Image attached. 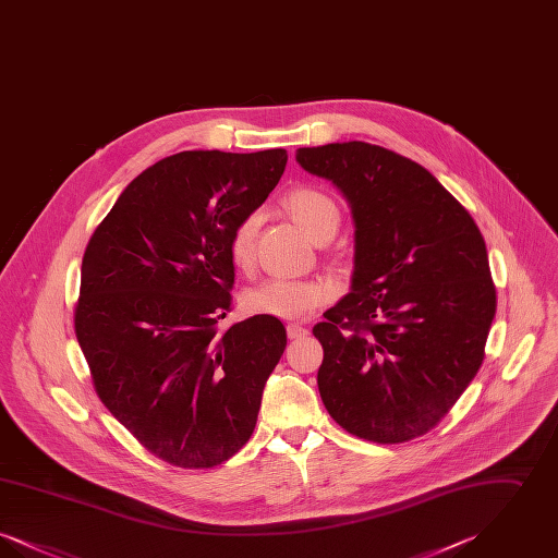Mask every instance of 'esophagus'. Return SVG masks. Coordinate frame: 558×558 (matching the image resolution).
<instances>
[{
	"instance_id": "esophagus-1",
	"label": "esophagus",
	"mask_w": 558,
	"mask_h": 558,
	"mask_svg": "<svg viewBox=\"0 0 558 558\" xmlns=\"http://www.w3.org/2000/svg\"><path fill=\"white\" fill-rule=\"evenodd\" d=\"M287 332H289V339H301V337L310 335V328L303 326V324H299V322H292V324L287 326Z\"/></svg>"
}]
</instances>
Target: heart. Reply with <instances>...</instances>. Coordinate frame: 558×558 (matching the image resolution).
Returning a JSON list of instances; mask_svg holds the SVG:
<instances>
[{
	"mask_svg": "<svg viewBox=\"0 0 558 558\" xmlns=\"http://www.w3.org/2000/svg\"><path fill=\"white\" fill-rule=\"evenodd\" d=\"M284 207L303 232L316 242L330 239L341 221L337 203L318 187L299 186L284 198ZM259 213H248L234 226L228 251L230 259L240 269H248L255 259V239L259 230ZM326 287L318 280L267 278L244 292V305L253 314L274 318H305L326 299Z\"/></svg>",
	"mask_w": 558,
	"mask_h": 558,
	"instance_id": "b5f03b06",
	"label": "heart"
}]
</instances>
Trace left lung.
Segmentation results:
<instances>
[{
  "label": "left lung",
  "instance_id": "obj_1",
  "mask_svg": "<svg viewBox=\"0 0 558 558\" xmlns=\"http://www.w3.org/2000/svg\"><path fill=\"white\" fill-rule=\"evenodd\" d=\"M296 160L343 192L355 223L351 292L314 326L322 401L355 437H421L485 355L496 316L485 240L435 175L393 150L337 142Z\"/></svg>",
  "mask_w": 558,
  "mask_h": 558
}]
</instances>
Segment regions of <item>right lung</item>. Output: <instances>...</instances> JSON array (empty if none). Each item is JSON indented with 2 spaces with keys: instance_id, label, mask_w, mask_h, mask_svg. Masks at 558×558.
Returning <instances> with one entry per match:
<instances>
[{
  "instance_id": "add662e5",
  "label": "right lung",
  "mask_w": 558,
  "mask_h": 558,
  "mask_svg": "<svg viewBox=\"0 0 558 558\" xmlns=\"http://www.w3.org/2000/svg\"><path fill=\"white\" fill-rule=\"evenodd\" d=\"M289 155L186 150L121 192L87 242L75 335L94 389L133 437L182 469H211L251 439L287 347L274 316L219 330L232 305L234 226L259 209Z\"/></svg>"
}]
</instances>
